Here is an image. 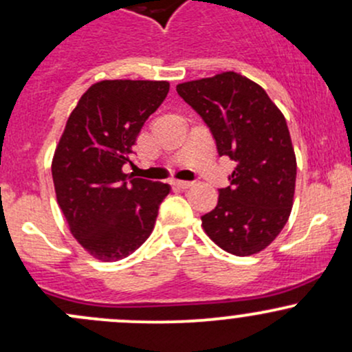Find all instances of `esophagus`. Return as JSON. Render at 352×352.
Listing matches in <instances>:
<instances>
[{
	"mask_svg": "<svg viewBox=\"0 0 352 352\" xmlns=\"http://www.w3.org/2000/svg\"><path fill=\"white\" fill-rule=\"evenodd\" d=\"M192 182H185V180H177L175 182V187H179V188H190L192 187Z\"/></svg>",
	"mask_w": 352,
	"mask_h": 352,
	"instance_id": "esophagus-1",
	"label": "esophagus"
}]
</instances>
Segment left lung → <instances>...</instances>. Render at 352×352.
Masks as SVG:
<instances>
[{"label":"left lung","instance_id":"1","mask_svg":"<svg viewBox=\"0 0 352 352\" xmlns=\"http://www.w3.org/2000/svg\"><path fill=\"white\" fill-rule=\"evenodd\" d=\"M210 129L220 157L235 162L217 207L202 215L206 234L226 252L252 256L267 247L291 215L296 153L284 115L262 87L234 72L177 85Z\"/></svg>","mask_w":352,"mask_h":352}]
</instances>
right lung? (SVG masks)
Returning <instances> with one entry per match:
<instances>
[{
    "mask_svg": "<svg viewBox=\"0 0 352 352\" xmlns=\"http://www.w3.org/2000/svg\"><path fill=\"white\" fill-rule=\"evenodd\" d=\"M168 82L103 80L68 117L52 164L56 200L78 244L103 262L135 252L152 234L170 185L123 173Z\"/></svg>",
    "mask_w": 352,
    "mask_h": 352,
    "instance_id": "1",
    "label": "right lung"
}]
</instances>
